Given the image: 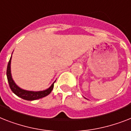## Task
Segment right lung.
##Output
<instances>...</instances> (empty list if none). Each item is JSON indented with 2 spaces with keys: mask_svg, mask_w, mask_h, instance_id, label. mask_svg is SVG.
Here are the masks:
<instances>
[{
  "mask_svg": "<svg viewBox=\"0 0 131 131\" xmlns=\"http://www.w3.org/2000/svg\"><path fill=\"white\" fill-rule=\"evenodd\" d=\"M10 60H11V57L10 58V60L8 61V65H7V80H8V84H9V87H10L11 91L13 92L15 95H17L21 98L25 100H38V99L42 98L43 97L47 96L51 93L52 90L54 88V84L55 81L52 83V85L48 88L47 90H44V91H26V90H22L20 88H19L13 80L12 76H11V73H10Z\"/></svg>",
  "mask_w": 131,
  "mask_h": 131,
  "instance_id": "right-lung-1",
  "label": "right lung"
}]
</instances>
